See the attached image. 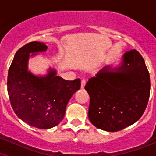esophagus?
Masks as SVG:
<instances>
[{
  "mask_svg": "<svg viewBox=\"0 0 156 156\" xmlns=\"http://www.w3.org/2000/svg\"><path fill=\"white\" fill-rule=\"evenodd\" d=\"M85 85H86V80L83 79L82 80H81V88L84 87Z\"/></svg>",
  "mask_w": 156,
  "mask_h": 156,
  "instance_id": "obj_1",
  "label": "esophagus"
}]
</instances>
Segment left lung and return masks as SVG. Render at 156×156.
I'll list each match as a JSON object with an SVG mask.
<instances>
[{
    "mask_svg": "<svg viewBox=\"0 0 156 156\" xmlns=\"http://www.w3.org/2000/svg\"><path fill=\"white\" fill-rule=\"evenodd\" d=\"M150 87L149 73L142 56L134 49L124 53L120 66H105L87 83L90 122L108 132L133 124L147 107Z\"/></svg>",
    "mask_w": 156,
    "mask_h": 156,
    "instance_id": "obj_1",
    "label": "left lung"
}]
</instances>
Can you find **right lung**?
<instances>
[{"label": "right lung", "instance_id": "right-lung-1", "mask_svg": "<svg viewBox=\"0 0 156 156\" xmlns=\"http://www.w3.org/2000/svg\"><path fill=\"white\" fill-rule=\"evenodd\" d=\"M48 46L37 41L22 47L16 53L8 74V93L15 113L27 124L39 129L57 126L64 118L66 105L80 88V80H66L49 68L45 76L28 70L30 57L46 51Z\"/></svg>", "mask_w": 156, "mask_h": 156}]
</instances>
